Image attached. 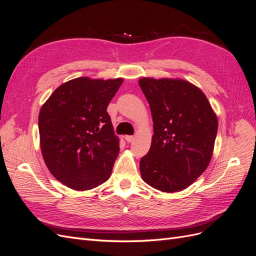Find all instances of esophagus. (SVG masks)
I'll use <instances>...</instances> for the list:
<instances>
[{
	"label": "esophagus",
	"mask_w": 256,
	"mask_h": 256,
	"mask_svg": "<svg viewBox=\"0 0 256 256\" xmlns=\"http://www.w3.org/2000/svg\"><path fill=\"white\" fill-rule=\"evenodd\" d=\"M125 140L130 143V142H132L134 140V136H125Z\"/></svg>",
	"instance_id": "obj_1"
}]
</instances>
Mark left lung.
I'll list each match as a JSON object with an SVG mask.
<instances>
[{
	"instance_id": "left-lung-1",
	"label": "left lung",
	"mask_w": 256,
	"mask_h": 256,
	"mask_svg": "<svg viewBox=\"0 0 256 256\" xmlns=\"http://www.w3.org/2000/svg\"><path fill=\"white\" fill-rule=\"evenodd\" d=\"M150 106L152 145L140 161L143 180L162 192L187 189L212 160L218 120L204 92L182 79L142 78Z\"/></svg>"
}]
</instances>
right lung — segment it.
<instances>
[{
	"instance_id": "right-lung-1",
	"label": "right lung",
	"mask_w": 256,
	"mask_h": 256,
	"mask_svg": "<svg viewBox=\"0 0 256 256\" xmlns=\"http://www.w3.org/2000/svg\"><path fill=\"white\" fill-rule=\"evenodd\" d=\"M122 81L80 76L60 85L42 104L38 116L42 157L68 188L90 190L110 178L120 138L106 108Z\"/></svg>"
}]
</instances>
